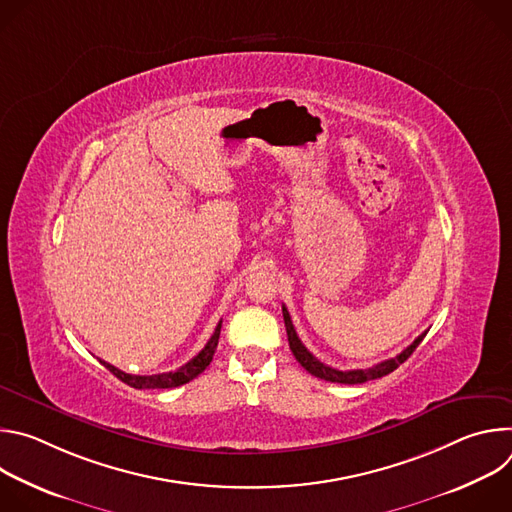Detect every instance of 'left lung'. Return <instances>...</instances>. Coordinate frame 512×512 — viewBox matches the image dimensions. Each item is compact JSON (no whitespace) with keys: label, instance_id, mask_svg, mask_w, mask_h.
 I'll return each mask as SVG.
<instances>
[{"label":"left lung","instance_id":"left-lung-1","mask_svg":"<svg viewBox=\"0 0 512 512\" xmlns=\"http://www.w3.org/2000/svg\"><path fill=\"white\" fill-rule=\"evenodd\" d=\"M283 310V322H285V330H287V340H289V348L291 352H294L296 360L302 364V367L318 377V379H324V381H330V383H342V385H356V383H367V381H373V379H381L389 373H393L399 364H403L411 354L413 350L419 346V342L425 338L427 332H423L421 336H417L413 340V344H409L401 354H397L395 358H389V360H383L379 364H375V367L371 369H356V371H338V369H332L328 367V364L320 362L300 340L294 324H291V318H289V312L285 306H281Z\"/></svg>","mask_w":512,"mask_h":512}]
</instances>
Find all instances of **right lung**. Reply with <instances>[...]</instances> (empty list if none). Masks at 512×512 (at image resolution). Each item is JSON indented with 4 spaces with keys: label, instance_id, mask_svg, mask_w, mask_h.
Instances as JSON below:
<instances>
[{
    "label": "right lung",
    "instance_id": "right-lung-1",
    "mask_svg": "<svg viewBox=\"0 0 512 512\" xmlns=\"http://www.w3.org/2000/svg\"><path fill=\"white\" fill-rule=\"evenodd\" d=\"M221 326H223V320L218 322V326L214 328L210 340L206 342V346L192 358L188 360L184 367H180L178 371H172V373H162V375H129V373H123L119 371L117 367H113V364L105 362L99 358V362L103 364V367H107L119 381H123L125 385L133 387V389H172V387H180L188 381H192L194 377H198L214 356V350H216V344H218V336H221Z\"/></svg>",
    "mask_w": 512,
    "mask_h": 512
}]
</instances>
